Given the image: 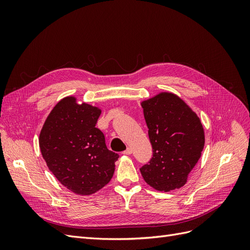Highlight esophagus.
<instances>
[{
    "mask_svg": "<svg viewBox=\"0 0 250 250\" xmlns=\"http://www.w3.org/2000/svg\"><path fill=\"white\" fill-rule=\"evenodd\" d=\"M132 153V149L131 148H127L124 152H123V154H126V155H129V154H131Z\"/></svg>",
    "mask_w": 250,
    "mask_h": 250,
    "instance_id": "esophagus-1",
    "label": "esophagus"
}]
</instances>
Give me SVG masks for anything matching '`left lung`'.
Wrapping results in <instances>:
<instances>
[{
  "label": "left lung",
  "instance_id": "8db88e82",
  "mask_svg": "<svg viewBox=\"0 0 250 250\" xmlns=\"http://www.w3.org/2000/svg\"><path fill=\"white\" fill-rule=\"evenodd\" d=\"M153 149L149 164L140 169L146 183L157 191L184 187L204 147L199 117L177 95L162 92L141 103Z\"/></svg>",
  "mask_w": 250,
  "mask_h": 250
}]
</instances>
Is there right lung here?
<instances>
[{"label": "right lung", "instance_id": "1", "mask_svg": "<svg viewBox=\"0 0 250 250\" xmlns=\"http://www.w3.org/2000/svg\"><path fill=\"white\" fill-rule=\"evenodd\" d=\"M101 109L77 103L67 96L44 121L40 133L41 152L60 184L78 195H92L106 186L119 155L108 150L103 132L96 128Z\"/></svg>", "mask_w": 250, "mask_h": 250}]
</instances>
